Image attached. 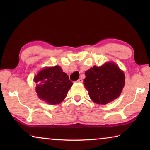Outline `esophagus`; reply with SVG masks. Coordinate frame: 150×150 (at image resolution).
Segmentation results:
<instances>
[{
	"label": "esophagus",
	"instance_id": "obj_1",
	"mask_svg": "<svg viewBox=\"0 0 150 150\" xmlns=\"http://www.w3.org/2000/svg\"><path fill=\"white\" fill-rule=\"evenodd\" d=\"M83 80L82 78H80V79L78 80V82H79V83H83Z\"/></svg>",
	"mask_w": 150,
	"mask_h": 150
}]
</instances>
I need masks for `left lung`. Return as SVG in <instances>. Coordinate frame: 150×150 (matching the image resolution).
<instances>
[{"mask_svg":"<svg viewBox=\"0 0 150 150\" xmlns=\"http://www.w3.org/2000/svg\"><path fill=\"white\" fill-rule=\"evenodd\" d=\"M85 87L92 101L106 104L119 97L125 85V75L116 64L94 65L85 71Z\"/></svg>","mask_w":150,"mask_h":150,"instance_id":"1","label":"left lung"}]
</instances>
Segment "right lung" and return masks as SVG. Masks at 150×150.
I'll return each instance as SVG.
<instances>
[{"mask_svg": "<svg viewBox=\"0 0 150 150\" xmlns=\"http://www.w3.org/2000/svg\"><path fill=\"white\" fill-rule=\"evenodd\" d=\"M34 81L39 98L50 104L61 103L73 85L60 66L46 67L40 71Z\"/></svg>", "mask_w": 150, "mask_h": 150, "instance_id": "1", "label": "right lung"}]
</instances>
